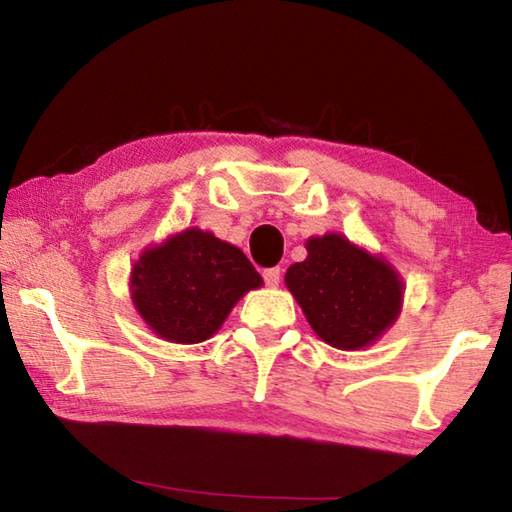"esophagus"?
<instances>
[{
	"instance_id": "esophagus-1",
	"label": "esophagus",
	"mask_w": 512,
	"mask_h": 512,
	"mask_svg": "<svg viewBox=\"0 0 512 512\" xmlns=\"http://www.w3.org/2000/svg\"><path fill=\"white\" fill-rule=\"evenodd\" d=\"M262 275H264V282L268 284V287H277V284H280L282 271H280V266H273V268H266Z\"/></svg>"
}]
</instances>
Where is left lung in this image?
<instances>
[{"instance_id":"left-lung-1","label":"left lung","mask_w":512,"mask_h":512,"mask_svg":"<svg viewBox=\"0 0 512 512\" xmlns=\"http://www.w3.org/2000/svg\"><path fill=\"white\" fill-rule=\"evenodd\" d=\"M307 259L289 266L284 284L318 339L336 350H363L400 316L404 280L381 255L341 235L307 239Z\"/></svg>"}]
</instances>
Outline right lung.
Masks as SVG:
<instances>
[{
  "mask_svg": "<svg viewBox=\"0 0 512 512\" xmlns=\"http://www.w3.org/2000/svg\"><path fill=\"white\" fill-rule=\"evenodd\" d=\"M264 284L237 246L187 228L144 248L131 268V300L151 332L169 343H203L232 307Z\"/></svg>",
  "mask_w": 512,
  "mask_h": 512,
  "instance_id": "right-lung-1",
  "label": "right lung"
}]
</instances>
